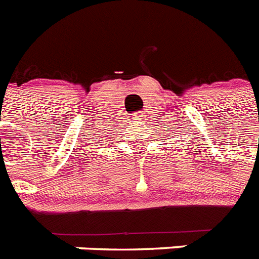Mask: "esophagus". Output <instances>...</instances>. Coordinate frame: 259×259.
Here are the masks:
<instances>
[{
  "mask_svg": "<svg viewBox=\"0 0 259 259\" xmlns=\"http://www.w3.org/2000/svg\"><path fill=\"white\" fill-rule=\"evenodd\" d=\"M142 116H143V113H142V112L138 113V114H137V118H140V117H141V118H142Z\"/></svg>",
  "mask_w": 259,
  "mask_h": 259,
  "instance_id": "obj_1",
  "label": "esophagus"
}]
</instances>
